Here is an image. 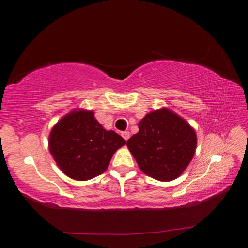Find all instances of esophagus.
<instances>
[{
	"label": "esophagus",
	"mask_w": 248,
	"mask_h": 248,
	"mask_svg": "<svg viewBox=\"0 0 248 248\" xmlns=\"http://www.w3.org/2000/svg\"><path fill=\"white\" fill-rule=\"evenodd\" d=\"M122 136H123V139L125 140H127L129 139V132L128 131H125V132H122Z\"/></svg>",
	"instance_id": "esophagus-1"
}]
</instances>
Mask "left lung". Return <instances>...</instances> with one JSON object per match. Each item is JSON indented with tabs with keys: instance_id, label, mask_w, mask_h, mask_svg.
<instances>
[{
	"instance_id": "obj_1",
	"label": "left lung",
	"mask_w": 248,
	"mask_h": 248,
	"mask_svg": "<svg viewBox=\"0 0 248 248\" xmlns=\"http://www.w3.org/2000/svg\"><path fill=\"white\" fill-rule=\"evenodd\" d=\"M126 145L145 174L159 181H171L192 160L197 134L181 116L161 108L144 116L139 123V133Z\"/></svg>"
}]
</instances>
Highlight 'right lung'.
<instances>
[{
  "label": "right lung",
  "mask_w": 248,
  "mask_h": 248,
  "mask_svg": "<svg viewBox=\"0 0 248 248\" xmlns=\"http://www.w3.org/2000/svg\"><path fill=\"white\" fill-rule=\"evenodd\" d=\"M126 144L114 131H107L94 112L77 108L62 117L51 128L49 152L69 178L90 180L108 169L112 156Z\"/></svg>",
  "instance_id": "1"
}]
</instances>
